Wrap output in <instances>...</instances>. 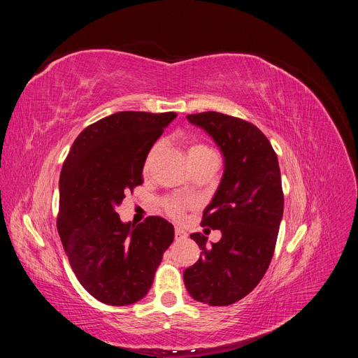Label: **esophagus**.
Segmentation results:
<instances>
[{"label":"esophagus","instance_id":"esophagus-1","mask_svg":"<svg viewBox=\"0 0 358 358\" xmlns=\"http://www.w3.org/2000/svg\"><path fill=\"white\" fill-rule=\"evenodd\" d=\"M185 237H187V233L183 231L182 229H176L175 230V239L176 241H182V239H185Z\"/></svg>","mask_w":358,"mask_h":358}]
</instances>
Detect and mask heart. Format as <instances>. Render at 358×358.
<instances>
[{"label": "heart", "instance_id": "b5f03b06", "mask_svg": "<svg viewBox=\"0 0 358 358\" xmlns=\"http://www.w3.org/2000/svg\"><path fill=\"white\" fill-rule=\"evenodd\" d=\"M157 152H158V145L149 150V154H148L146 161H145V170L149 169L150 162L154 161ZM208 157H216L215 152L209 146H206L203 143H192V145H189V148H188V158H189V161L208 158ZM162 208H164V210L170 216H173V218H180L182 213H183V206L176 199H166L164 201H162Z\"/></svg>", "mask_w": 358, "mask_h": 358}]
</instances>
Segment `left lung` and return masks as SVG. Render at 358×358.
<instances>
[{
    "label": "left lung",
    "mask_w": 358,
    "mask_h": 358,
    "mask_svg": "<svg viewBox=\"0 0 358 358\" xmlns=\"http://www.w3.org/2000/svg\"><path fill=\"white\" fill-rule=\"evenodd\" d=\"M224 155V175L203 212V227L220 230V242L192 233L201 249L196 264L183 272L189 296L210 306H229L249 294L272 262L284 192L275 150L251 122L218 112L188 115Z\"/></svg>",
    "instance_id": "obj_1"
}]
</instances>
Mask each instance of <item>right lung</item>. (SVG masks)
Here are the masks:
<instances>
[{"instance_id":"obj_1","label":"right lung","mask_w":358,"mask_h":358,"mask_svg":"<svg viewBox=\"0 0 358 358\" xmlns=\"http://www.w3.org/2000/svg\"><path fill=\"white\" fill-rule=\"evenodd\" d=\"M175 117V112L106 116L83 129L64 161L58 233L76 278L106 305L143 299L175 239L161 216L134 227L116 213L125 192L143 183L149 150Z\"/></svg>"}]
</instances>
